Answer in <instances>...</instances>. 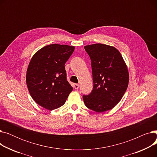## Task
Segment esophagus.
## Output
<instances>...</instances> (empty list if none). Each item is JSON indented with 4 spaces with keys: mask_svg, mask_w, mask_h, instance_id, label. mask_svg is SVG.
<instances>
[{
    "mask_svg": "<svg viewBox=\"0 0 157 157\" xmlns=\"http://www.w3.org/2000/svg\"><path fill=\"white\" fill-rule=\"evenodd\" d=\"M73 87L74 88V89L78 90L79 88V85H78V84H74L73 85Z\"/></svg>",
    "mask_w": 157,
    "mask_h": 157,
    "instance_id": "34e87169",
    "label": "esophagus"
}]
</instances>
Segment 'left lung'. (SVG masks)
I'll list each match as a JSON object with an SVG mask.
<instances>
[{
    "mask_svg": "<svg viewBox=\"0 0 157 157\" xmlns=\"http://www.w3.org/2000/svg\"><path fill=\"white\" fill-rule=\"evenodd\" d=\"M92 62L94 88L83 95L85 105L97 113L113 109L121 99L128 85L127 67L117 49L104 44L85 46Z\"/></svg>",
    "mask_w": 157,
    "mask_h": 157,
    "instance_id": "8db88e82",
    "label": "left lung"
}]
</instances>
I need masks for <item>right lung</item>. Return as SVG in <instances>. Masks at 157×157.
<instances>
[{
    "mask_svg": "<svg viewBox=\"0 0 157 157\" xmlns=\"http://www.w3.org/2000/svg\"><path fill=\"white\" fill-rule=\"evenodd\" d=\"M74 50V46L53 44L32 56L27 71V85L33 99L43 108L50 111L60 108L72 91L65 63Z\"/></svg>",
    "mask_w": 157,
    "mask_h": 157,
    "instance_id": "right-lung-1",
    "label": "right lung"
}]
</instances>
